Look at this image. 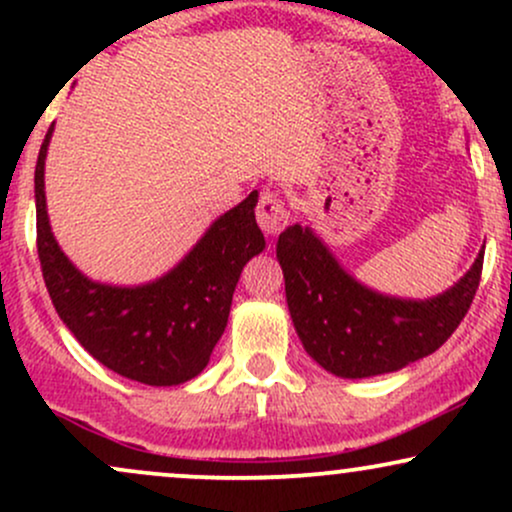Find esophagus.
I'll use <instances>...</instances> for the list:
<instances>
[{"instance_id": "obj_1", "label": "esophagus", "mask_w": 512, "mask_h": 512, "mask_svg": "<svg viewBox=\"0 0 512 512\" xmlns=\"http://www.w3.org/2000/svg\"><path fill=\"white\" fill-rule=\"evenodd\" d=\"M255 216H257V223H260V228L267 233V236H279V233L286 228V223H289V211H286L284 199L274 195V192H264L260 197Z\"/></svg>"}]
</instances>
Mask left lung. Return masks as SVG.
<instances>
[{"label":"left lung","mask_w":512,"mask_h":512,"mask_svg":"<svg viewBox=\"0 0 512 512\" xmlns=\"http://www.w3.org/2000/svg\"><path fill=\"white\" fill-rule=\"evenodd\" d=\"M276 257L305 351L339 378L392 373L440 349L467 315L484 267L479 252L452 289L428 301H407L358 284L301 223L281 233Z\"/></svg>","instance_id":"obj_1"}]
</instances>
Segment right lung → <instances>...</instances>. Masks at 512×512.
<instances>
[{
    "instance_id": "obj_1",
    "label": "right lung",
    "mask_w": 512,
    "mask_h": 512,
    "mask_svg": "<svg viewBox=\"0 0 512 512\" xmlns=\"http://www.w3.org/2000/svg\"><path fill=\"white\" fill-rule=\"evenodd\" d=\"M35 166L38 257L45 286L69 332L105 368L144 385H180L207 368L226 330L240 272L264 250L255 221L257 190L219 216L199 243L161 279L142 286L98 284L69 262L45 209V156Z\"/></svg>"
}]
</instances>
